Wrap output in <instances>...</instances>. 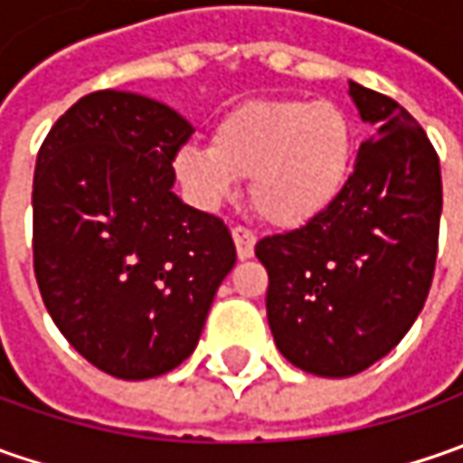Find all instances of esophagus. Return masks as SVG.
Wrapping results in <instances>:
<instances>
[{
    "instance_id": "obj_1",
    "label": "esophagus",
    "mask_w": 463,
    "mask_h": 463,
    "mask_svg": "<svg viewBox=\"0 0 463 463\" xmlns=\"http://www.w3.org/2000/svg\"><path fill=\"white\" fill-rule=\"evenodd\" d=\"M232 237H234V244H237V255L240 260H250L255 255V232L252 229H247V226H234L232 229Z\"/></svg>"
}]
</instances>
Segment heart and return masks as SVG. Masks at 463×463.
<instances>
[{
  "instance_id": "b5f03b06",
  "label": "heart",
  "mask_w": 463,
  "mask_h": 463,
  "mask_svg": "<svg viewBox=\"0 0 463 463\" xmlns=\"http://www.w3.org/2000/svg\"><path fill=\"white\" fill-rule=\"evenodd\" d=\"M355 131L343 108L311 99H252L213 126L211 144H187L175 169L203 205L232 201L240 180L262 219L304 226L335 203L353 169Z\"/></svg>"
}]
</instances>
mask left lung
<instances>
[{
  "instance_id": "1",
  "label": "left lung",
  "mask_w": 463,
  "mask_h": 463,
  "mask_svg": "<svg viewBox=\"0 0 463 463\" xmlns=\"http://www.w3.org/2000/svg\"><path fill=\"white\" fill-rule=\"evenodd\" d=\"M376 134L343 195L301 229L258 241L268 325L296 368L345 379L382 361L425 307L443 208L430 138L397 99L350 81Z\"/></svg>"
}]
</instances>
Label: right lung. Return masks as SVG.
Returning <instances> with one entry per match:
<instances>
[{
  "label": "right lung",
  "mask_w": 463,
  "mask_h": 463,
  "mask_svg": "<svg viewBox=\"0 0 463 463\" xmlns=\"http://www.w3.org/2000/svg\"><path fill=\"white\" fill-rule=\"evenodd\" d=\"M193 126L134 92L77 99L33 177V268L56 327L99 371L141 382L198 345L237 250L219 216L175 193Z\"/></svg>",
  "instance_id": "right-lung-1"
}]
</instances>
